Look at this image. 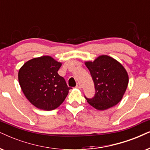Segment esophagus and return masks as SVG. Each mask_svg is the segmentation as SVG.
Instances as JSON below:
<instances>
[{
    "label": "esophagus",
    "mask_w": 150,
    "mask_h": 150,
    "mask_svg": "<svg viewBox=\"0 0 150 150\" xmlns=\"http://www.w3.org/2000/svg\"><path fill=\"white\" fill-rule=\"evenodd\" d=\"M76 88H79V89H80V88H81V84H79V83H77V85H76Z\"/></svg>",
    "instance_id": "1"
}]
</instances>
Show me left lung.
<instances>
[{
  "label": "left lung",
  "instance_id": "left-lung-1",
  "mask_svg": "<svg viewBox=\"0 0 150 150\" xmlns=\"http://www.w3.org/2000/svg\"><path fill=\"white\" fill-rule=\"evenodd\" d=\"M93 80L96 94L88 103L98 110H106L122 100L129 83L127 72L122 64L108 55H101L93 62H85Z\"/></svg>",
  "mask_w": 150,
  "mask_h": 150
}]
</instances>
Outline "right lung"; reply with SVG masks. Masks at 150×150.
<instances>
[{"instance_id":"obj_1","label":"right lung","mask_w":150,"mask_h":150,"mask_svg":"<svg viewBox=\"0 0 150 150\" xmlns=\"http://www.w3.org/2000/svg\"><path fill=\"white\" fill-rule=\"evenodd\" d=\"M62 63L50 56L25 62L18 71L19 84L26 98L38 109L51 111L59 107L70 88L57 71Z\"/></svg>"}]
</instances>
